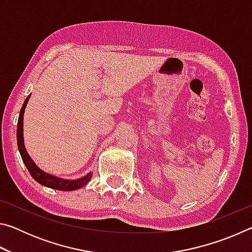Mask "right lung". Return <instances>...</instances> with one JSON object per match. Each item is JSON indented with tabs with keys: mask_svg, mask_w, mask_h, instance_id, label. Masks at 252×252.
I'll return each instance as SVG.
<instances>
[{
	"mask_svg": "<svg viewBox=\"0 0 252 252\" xmlns=\"http://www.w3.org/2000/svg\"><path fill=\"white\" fill-rule=\"evenodd\" d=\"M29 99H30V95L27 97V100L24 101L22 109L20 111L19 121H18V131H16V139H18V148L21 153V157H22V160L24 162V164L27 165L30 174H31L34 180L41 183V185L52 188V189H55V190L73 191L76 189H80V188H82L85 185H88L89 181H90L92 178V173H89L85 177L81 179H76V180H65V179H60L54 176H51V174L46 173L44 171H42V170L37 167L35 163H34L33 160L31 159V157L29 156V153L27 152V150H25L24 141H23V114H24L25 106H27Z\"/></svg>",
	"mask_w": 252,
	"mask_h": 252,
	"instance_id": "1",
	"label": "right lung"
}]
</instances>
